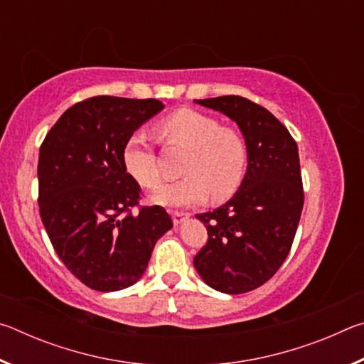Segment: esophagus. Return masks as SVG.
<instances>
[{"mask_svg":"<svg viewBox=\"0 0 364 364\" xmlns=\"http://www.w3.org/2000/svg\"><path fill=\"white\" fill-rule=\"evenodd\" d=\"M188 218H189V213H184V212H175V213H173V225H175V226L181 225V223H184V221H186Z\"/></svg>","mask_w":364,"mask_h":364,"instance_id":"1","label":"esophagus"}]
</instances>
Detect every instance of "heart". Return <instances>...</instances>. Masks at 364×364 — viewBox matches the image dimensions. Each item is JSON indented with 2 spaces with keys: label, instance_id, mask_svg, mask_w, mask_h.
<instances>
[{
  "label": "heart",
  "instance_id": "1",
  "mask_svg": "<svg viewBox=\"0 0 364 364\" xmlns=\"http://www.w3.org/2000/svg\"><path fill=\"white\" fill-rule=\"evenodd\" d=\"M167 146L186 149L181 165L184 178L167 183L151 196L165 207H193L212 197L221 202L236 194L247 170V147L241 134L221 127L210 115L181 109L157 125ZM123 164L134 181L154 188L160 181L156 154L144 133H133L123 147Z\"/></svg>",
  "mask_w": 364,
  "mask_h": 364
}]
</instances>
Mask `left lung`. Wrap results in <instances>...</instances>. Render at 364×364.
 <instances>
[{
  "label": "left lung",
  "instance_id": "obj_1",
  "mask_svg": "<svg viewBox=\"0 0 364 364\" xmlns=\"http://www.w3.org/2000/svg\"><path fill=\"white\" fill-rule=\"evenodd\" d=\"M194 102L231 119L247 147L241 188L213 212L196 215L208 241L194 257V268L218 292L254 291L279 269L297 231L304 208L297 143L273 114L245 97Z\"/></svg>",
  "mask_w": 364,
  "mask_h": 364
}]
</instances>
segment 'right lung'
Returning <instances> with one entry per match:
<instances>
[{
  "label": "right lung",
  "instance_id": "1",
  "mask_svg": "<svg viewBox=\"0 0 364 364\" xmlns=\"http://www.w3.org/2000/svg\"><path fill=\"white\" fill-rule=\"evenodd\" d=\"M157 100L96 96L60 115L38 157L41 221L70 273L95 291L115 292L143 278L152 249L173 228L165 208L138 204L123 147L160 110Z\"/></svg>",
  "mask_w": 364,
  "mask_h": 364
}]
</instances>
